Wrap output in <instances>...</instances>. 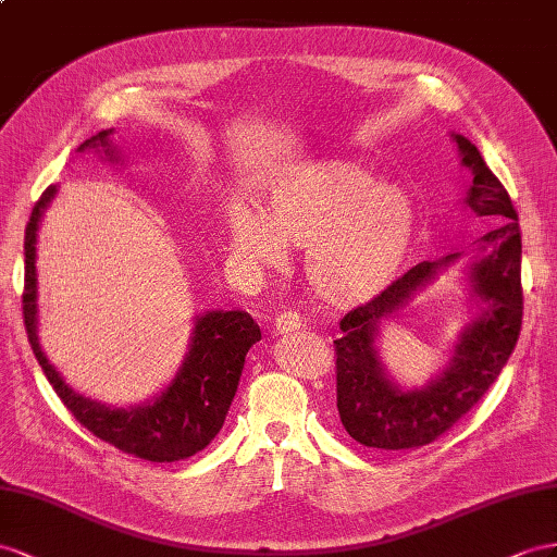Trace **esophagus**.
<instances>
[{
    "label": "esophagus",
    "mask_w": 557,
    "mask_h": 557,
    "mask_svg": "<svg viewBox=\"0 0 557 557\" xmlns=\"http://www.w3.org/2000/svg\"><path fill=\"white\" fill-rule=\"evenodd\" d=\"M304 326L301 318H298V312L292 310H284L275 318V332L277 334H289V332H298Z\"/></svg>",
    "instance_id": "34e87169"
}]
</instances>
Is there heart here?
I'll list each match as a JSON object with an SVG mask.
<instances>
[{"label":"heart","mask_w":557,"mask_h":557,"mask_svg":"<svg viewBox=\"0 0 557 557\" xmlns=\"http://www.w3.org/2000/svg\"><path fill=\"white\" fill-rule=\"evenodd\" d=\"M414 235V197L344 160L284 174L268 190L261 213L249 207L227 213V239L242 263L280 268L284 247L304 249L308 287L332 308H360L386 292Z\"/></svg>","instance_id":"heart-1"}]
</instances>
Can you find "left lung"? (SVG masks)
<instances>
[{
    "label": "left lung",
    "mask_w": 557,
    "mask_h": 557,
    "mask_svg": "<svg viewBox=\"0 0 557 557\" xmlns=\"http://www.w3.org/2000/svg\"><path fill=\"white\" fill-rule=\"evenodd\" d=\"M461 164L470 171L463 205L494 225L473 249L423 261L395 280L372 304L350 310L336 338V407L352 440L374 449H414L428 445L459 421L502 374L522 324L520 259L522 242L512 209L480 150L451 134ZM465 259V288L476 306L460 333L450 362L421 389H405L391 376L375 346L383 319L399 314L440 272Z\"/></svg>",
    "instance_id": "obj_1"
}]
</instances>
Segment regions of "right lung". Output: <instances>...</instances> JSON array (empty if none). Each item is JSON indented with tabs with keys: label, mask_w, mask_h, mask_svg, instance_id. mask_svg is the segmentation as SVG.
I'll list each match as a JSON object with an SVG mask.
<instances>
[{
	"label": "right lung",
	"mask_w": 557,
	"mask_h": 557,
	"mask_svg": "<svg viewBox=\"0 0 557 557\" xmlns=\"http://www.w3.org/2000/svg\"><path fill=\"white\" fill-rule=\"evenodd\" d=\"M112 129L98 132L77 148L94 150L101 160L120 164V150L112 146ZM59 185H51L33 209L25 227V292L23 318L35 358L47 374L55 395L73 411V417L108 445L138 459L171 463L202 451L219 435L227 409L233 405L237 383L245 369L249 348L261 341L259 324L245 310H207L195 315L188 352L176 376L152 395L132 407H110L77 393L55 372L39 344L37 308V235L45 211L53 202Z\"/></svg>",
	"instance_id": "obj_1"
}]
</instances>
